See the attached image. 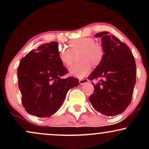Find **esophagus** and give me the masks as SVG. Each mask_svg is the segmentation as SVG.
<instances>
[{"mask_svg":"<svg viewBox=\"0 0 149 149\" xmlns=\"http://www.w3.org/2000/svg\"><path fill=\"white\" fill-rule=\"evenodd\" d=\"M88 81H89V80L88 79V78H84V79H80L79 80V83L80 85H83V84H85V83H88Z\"/></svg>","mask_w":149,"mask_h":149,"instance_id":"34e87169","label":"esophagus"}]
</instances>
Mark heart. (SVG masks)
Returning <instances> with one entry per match:
<instances>
[{"instance_id": "b5f03b06", "label": "heart", "mask_w": 149, "mask_h": 149, "mask_svg": "<svg viewBox=\"0 0 149 149\" xmlns=\"http://www.w3.org/2000/svg\"><path fill=\"white\" fill-rule=\"evenodd\" d=\"M70 48L66 46H59L58 56L59 60L66 66L73 64L74 53L79 52V59L81 62L73 65L69 69V73L73 76L83 78L90 72L92 64H100L104 55V49L102 45L95 43L91 38H78L69 42Z\"/></svg>"}]
</instances>
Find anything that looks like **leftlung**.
I'll return each mask as SVG.
<instances>
[{
	"label": "left lung",
	"mask_w": 149,
	"mask_h": 149,
	"mask_svg": "<svg viewBox=\"0 0 149 149\" xmlns=\"http://www.w3.org/2000/svg\"><path fill=\"white\" fill-rule=\"evenodd\" d=\"M95 37L102 38L104 55L102 62L88 77L90 80L101 78L95 84L89 97L94 109L107 116L121 113L130 104L136 83V64L130 49L125 43L107 31Z\"/></svg>",
	"instance_id": "left-lung-1"
}]
</instances>
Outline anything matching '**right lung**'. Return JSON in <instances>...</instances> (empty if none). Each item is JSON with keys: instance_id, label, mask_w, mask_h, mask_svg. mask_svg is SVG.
<instances>
[{"instance_id": "add662e5", "label": "right lung", "mask_w": 149, "mask_h": 149, "mask_svg": "<svg viewBox=\"0 0 149 149\" xmlns=\"http://www.w3.org/2000/svg\"><path fill=\"white\" fill-rule=\"evenodd\" d=\"M68 73L59 59L57 42L40 45L22 58L17 69L18 85L26 112L40 118L57 112L67 92L79 84L74 77L63 78Z\"/></svg>"}]
</instances>
